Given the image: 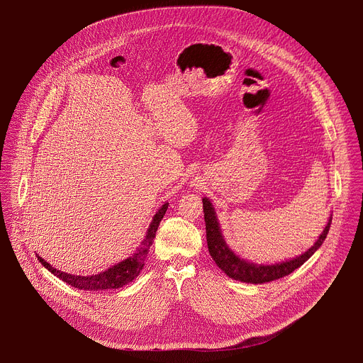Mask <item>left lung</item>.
<instances>
[{"label":"left lung","mask_w":363,"mask_h":363,"mask_svg":"<svg viewBox=\"0 0 363 363\" xmlns=\"http://www.w3.org/2000/svg\"><path fill=\"white\" fill-rule=\"evenodd\" d=\"M202 208H203V220H205V230H206V242H208V251L213 257V260L228 277L238 281H244V283H252V284H262V283H269V281L281 279L293 273L296 269H298L320 248L332 224V216H330L326 227L323 228L316 242L303 254L294 258H290V260L279 262L274 264H257V263L244 260V258L237 255L230 248V245L227 244L223 235L216 208L213 202L210 201V198L206 196L202 198Z\"/></svg>","instance_id":"1"}]
</instances>
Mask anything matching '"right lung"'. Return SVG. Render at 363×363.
<instances>
[{"label":"right lung","mask_w":363,"mask_h":363,"mask_svg":"<svg viewBox=\"0 0 363 363\" xmlns=\"http://www.w3.org/2000/svg\"><path fill=\"white\" fill-rule=\"evenodd\" d=\"M168 205H169V202H165L158 210V213L153 216V218H152V221L147 227L146 235L142 240L140 245L136 248V251L133 254H130L128 258H125L123 262H121V263L112 266L111 269H108L106 272H101V273L93 274V276H76V274H69L66 272H60V270L55 269L40 255H37L38 262L50 273H53L60 280H63L65 283H67V284H70V286H73L79 290L97 291V290H112V289L123 287L125 284L135 280L139 276V273L142 272V269L145 266V260L147 257V252H149V248L152 245L155 234H157L160 223H161V220L164 218V216L168 210Z\"/></svg>","instance_id":"1"}]
</instances>
